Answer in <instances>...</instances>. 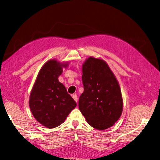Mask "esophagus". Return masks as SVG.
<instances>
[{
    "instance_id": "1",
    "label": "esophagus",
    "mask_w": 160,
    "mask_h": 160,
    "mask_svg": "<svg viewBox=\"0 0 160 160\" xmlns=\"http://www.w3.org/2000/svg\"><path fill=\"white\" fill-rule=\"evenodd\" d=\"M72 98H73V99L76 101V102H77V101H78V98H77V95L76 93L72 95Z\"/></svg>"
}]
</instances>
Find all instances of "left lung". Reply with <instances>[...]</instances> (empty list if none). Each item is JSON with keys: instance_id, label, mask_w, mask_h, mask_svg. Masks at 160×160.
Listing matches in <instances>:
<instances>
[{"instance_id": "obj_1", "label": "left lung", "mask_w": 160, "mask_h": 160, "mask_svg": "<svg viewBox=\"0 0 160 160\" xmlns=\"http://www.w3.org/2000/svg\"><path fill=\"white\" fill-rule=\"evenodd\" d=\"M84 91L79 108L91 127L108 129L119 119L123 98L118 81L103 59L89 57L82 65Z\"/></svg>"}]
</instances>
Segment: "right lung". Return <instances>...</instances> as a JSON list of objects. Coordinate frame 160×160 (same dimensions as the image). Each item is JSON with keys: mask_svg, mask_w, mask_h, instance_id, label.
I'll return each instance as SVG.
<instances>
[{"mask_svg": "<svg viewBox=\"0 0 160 160\" xmlns=\"http://www.w3.org/2000/svg\"><path fill=\"white\" fill-rule=\"evenodd\" d=\"M69 62L57 59L47 61L38 72L31 91L28 103L31 113L38 123L47 128L62 124L77 106L58 79Z\"/></svg>", "mask_w": 160, "mask_h": 160, "instance_id": "1", "label": "right lung"}]
</instances>
